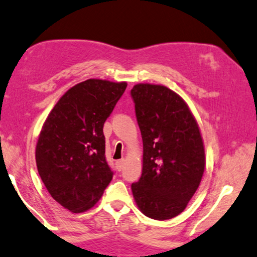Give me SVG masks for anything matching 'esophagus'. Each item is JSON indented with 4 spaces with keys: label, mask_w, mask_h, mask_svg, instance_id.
<instances>
[{
    "label": "esophagus",
    "mask_w": 257,
    "mask_h": 257,
    "mask_svg": "<svg viewBox=\"0 0 257 257\" xmlns=\"http://www.w3.org/2000/svg\"><path fill=\"white\" fill-rule=\"evenodd\" d=\"M124 159H120V160H117L116 161V168H117V170H118V172H120L121 169H123V167H124Z\"/></svg>",
    "instance_id": "obj_1"
}]
</instances>
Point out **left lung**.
<instances>
[{"mask_svg":"<svg viewBox=\"0 0 257 257\" xmlns=\"http://www.w3.org/2000/svg\"><path fill=\"white\" fill-rule=\"evenodd\" d=\"M143 141L141 178L132 192L141 212L168 220L185 210L203 176V141L186 102L165 85L131 90Z\"/></svg>","mask_w":257,"mask_h":257,"instance_id":"left-lung-1","label":"left lung"}]
</instances>
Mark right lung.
I'll return each instance as SVG.
<instances>
[{
  "label": "right lung",
  "instance_id": "add662e5",
  "mask_svg": "<svg viewBox=\"0 0 257 257\" xmlns=\"http://www.w3.org/2000/svg\"><path fill=\"white\" fill-rule=\"evenodd\" d=\"M126 87L83 81L63 94L45 120L36 147L37 169L53 199L71 212L92 208L111 181L102 128Z\"/></svg>",
  "mask_w": 257,
  "mask_h": 257
}]
</instances>
